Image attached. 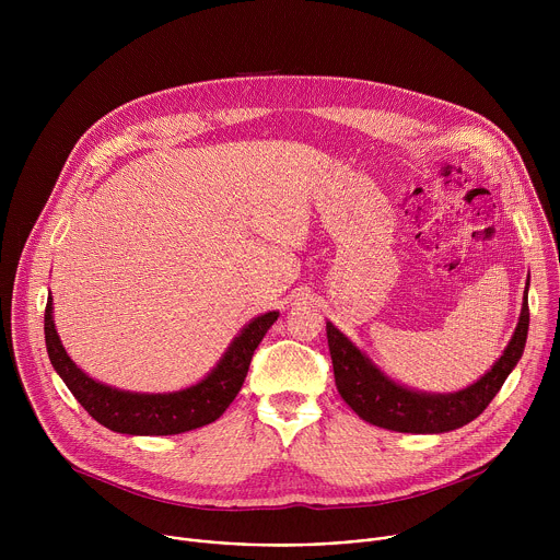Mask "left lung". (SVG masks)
<instances>
[{
	"label": "left lung",
	"instance_id": "1",
	"mask_svg": "<svg viewBox=\"0 0 560 560\" xmlns=\"http://www.w3.org/2000/svg\"><path fill=\"white\" fill-rule=\"evenodd\" d=\"M527 285L518 326L503 357L476 383L450 394L417 392L392 381L343 332H339L328 322L326 332L335 368V381L343 401L363 421L392 432L441 434L467 425L478 415H483V410L490 406V401L499 394L505 378L523 357L529 328Z\"/></svg>",
	"mask_w": 560,
	"mask_h": 560
}]
</instances>
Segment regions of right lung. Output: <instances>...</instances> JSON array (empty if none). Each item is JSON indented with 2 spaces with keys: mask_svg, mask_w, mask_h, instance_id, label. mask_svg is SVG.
<instances>
[{
  "mask_svg": "<svg viewBox=\"0 0 560 560\" xmlns=\"http://www.w3.org/2000/svg\"><path fill=\"white\" fill-rule=\"evenodd\" d=\"M279 312H266L255 316L244 330L234 337L225 354L212 368V372L199 383L164 394H141L117 389L91 378L79 370L66 354L52 322V299L48 296L44 312L46 350L55 372L68 385L82 408L104 428L119 434L135 436H168L203 428L217 421L242 389L253 354Z\"/></svg>",
  "mask_w": 560,
  "mask_h": 560,
  "instance_id": "obj_1",
  "label": "right lung"
}]
</instances>
